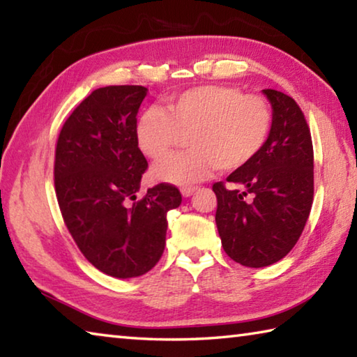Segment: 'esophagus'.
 <instances>
[{
  "mask_svg": "<svg viewBox=\"0 0 357 357\" xmlns=\"http://www.w3.org/2000/svg\"><path fill=\"white\" fill-rule=\"evenodd\" d=\"M197 190V187L195 185H189V187H183V189H181V193H183V197H190L193 192Z\"/></svg>",
  "mask_w": 357,
  "mask_h": 357,
  "instance_id": "esophagus-1",
  "label": "esophagus"
}]
</instances>
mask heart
Returning <instances> with one entry per match:
<instances>
[{"label": "heart", "mask_w": 357, "mask_h": 357, "mask_svg": "<svg viewBox=\"0 0 357 357\" xmlns=\"http://www.w3.org/2000/svg\"><path fill=\"white\" fill-rule=\"evenodd\" d=\"M273 130L268 100L233 86L203 84L170 96L164 110L146 108L137 119V146L148 159L168 154L179 134L190 149L168 155L153 168V176L189 187L215 168L233 172L255 159Z\"/></svg>", "instance_id": "heart-1"}]
</instances>
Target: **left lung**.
Instances as JSON below:
<instances>
[{"label": "left lung", "instance_id": "left-lung-1", "mask_svg": "<svg viewBox=\"0 0 357 357\" xmlns=\"http://www.w3.org/2000/svg\"><path fill=\"white\" fill-rule=\"evenodd\" d=\"M273 105V130L255 159L234 170L227 189L215 183V223L227 255L247 268L287 257L313 203V144L304 113L289 96L263 89Z\"/></svg>", "mask_w": 357, "mask_h": 357}]
</instances>
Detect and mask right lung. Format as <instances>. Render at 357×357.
<instances>
[{
  "instance_id": "add662e5",
  "label": "right lung",
  "mask_w": 357,
  "mask_h": 357,
  "mask_svg": "<svg viewBox=\"0 0 357 357\" xmlns=\"http://www.w3.org/2000/svg\"><path fill=\"white\" fill-rule=\"evenodd\" d=\"M148 89L99 88L66 119L55 151V190L83 257L116 279L146 274L165 249L167 213L183 197L160 183L137 200L148 162L137 146V113Z\"/></svg>"
}]
</instances>
